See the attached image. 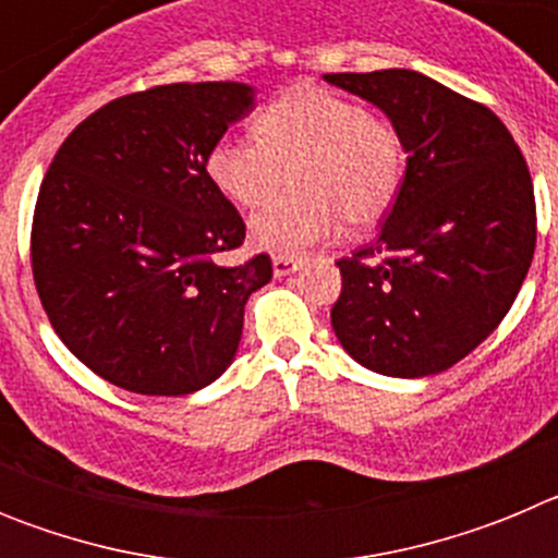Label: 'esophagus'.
Masks as SVG:
<instances>
[{
    "instance_id": "obj_1",
    "label": "esophagus",
    "mask_w": 558,
    "mask_h": 558,
    "mask_svg": "<svg viewBox=\"0 0 558 558\" xmlns=\"http://www.w3.org/2000/svg\"><path fill=\"white\" fill-rule=\"evenodd\" d=\"M302 268V259H293V256H274V274L282 279V276L295 274Z\"/></svg>"
}]
</instances>
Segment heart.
I'll list each match as a JSON object with an SVG mask.
<instances>
[{
	"label": "heart",
	"mask_w": 558,
	"mask_h": 558,
	"mask_svg": "<svg viewBox=\"0 0 558 558\" xmlns=\"http://www.w3.org/2000/svg\"><path fill=\"white\" fill-rule=\"evenodd\" d=\"M256 136H223L209 150L211 184L236 206H259L282 186L295 195L256 211V248L299 256L335 234L340 218L368 229L386 218L405 175L402 140L360 100L322 86H293L259 111Z\"/></svg>",
	"instance_id": "heart-1"
}]
</instances>
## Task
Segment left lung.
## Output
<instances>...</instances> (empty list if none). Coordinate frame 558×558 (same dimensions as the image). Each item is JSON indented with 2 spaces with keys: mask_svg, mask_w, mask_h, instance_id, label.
Wrapping results in <instances>:
<instances>
[{
  "mask_svg": "<svg viewBox=\"0 0 558 558\" xmlns=\"http://www.w3.org/2000/svg\"><path fill=\"white\" fill-rule=\"evenodd\" d=\"M386 113L405 179L368 248L340 259L332 329L368 372L427 377L497 329L536 245L531 172L489 108L413 69L324 75Z\"/></svg>",
  "mask_w": 558,
  "mask_h": 558,
  "instance_id": "8db88e82",
  "label": "left lung"
}]
</instances>
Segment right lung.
<instances>
[{"instance_id":"obj_1","label":"right lung","mask_w":558,"mask_h":558,"mask_svg":"<svg viewBox=\"0 0 558 558\" xmlns=\"http://www.w3.org/2000/svg\"><path fill=\"white\" fill-rule=\"evenodd\" d=\"M256 108L248 83H170L108 102L69 133L33 218V276L66 349L111 386L184 397L234 363L265 254L223 268L245 223L206 172Z\"/></svg>"}]
</instances>
